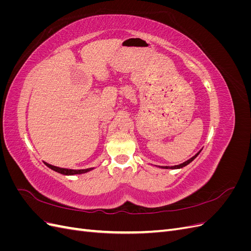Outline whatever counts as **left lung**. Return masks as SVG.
I'll use <instances>...</instances> for the list:
<instances>
[{
	"instance_id": "left-lung-1",
	"label": "left lung",
	"mask_w": 251,
	"mask_h": 251,
	"mask_svg": "<svg viewBox=\"0 0 251 251\" xmlns=\"http://www.w3.org/2000/svg\"><path fill=\"white\" fill-rule=\"evenodd\" d=\"M202 151V149H201V150L198 151V153H197L195 156H193L192 158H189L188 160H186V161H185V162H183V163L178 164V165H174V166H159V169H166V170H179V169L184 168V166H186L187 164L191 163V162L194 160V159L200 154V151ZM156 166H157V165H156ZM157 168H158V166H157Z\"/></svg>"
}]
</instances>
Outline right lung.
Returning a JSON list of instances; mask_svg holds the SVG:
<instances>
[{"mask_svg": "<svg viewBox=\"0 0 251 251\" xmlns=\"http://www.w3.org/2000/svg\"><path fill=\"white\" fill-rule=\"evenodd\" d=\"M46 164L49 169L53 170L56 173H59L62 175H65V176H73V175H81V174H86L88 172H91L92 170H94L95 168H90V169H85V170H71V169H64V168H58V166L55 165H51L47 162H44Z\"/></svg>", "mask_w": 251, "mask_h": 251, "instance_id": "right-lung-1", "label": "right lung"}]
</instances>
